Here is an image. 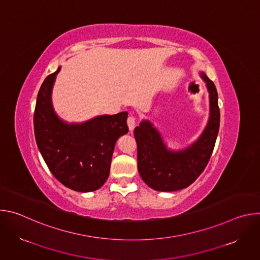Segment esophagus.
<instances>
[{"instance_id":"1","label":"esophagus","mask_w":260,"mask_h":260,"mask_svg":"<svg viewBox=\"0 0 260 260\" xmlns=\"http://www.w3.org/2000/svg\"><path fill=\"white\" fill-rule=\"evenodd\" d=\"M136 122H137V120H136V118L134 116H129L127 118V125H128V128H129L131 132L134 131V128L136 126Z\"/></svg>"}]
</instances>
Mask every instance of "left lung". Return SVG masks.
Segmentation results:
<instances>
[{
  "instance_id": "obj_1",
  "label": "left lung",
  "mask_w": 260,
  "mask_h": 260,
  "mask_svg": "<svg viewBox=\"0 0 260 260\" xmlns=\"http://www.w3.org/2000/svg\"><path fill=\"white\" fill-rule=\"evenodd\" d=\"M209 93V118L201 135L189 145L172 149L160 132L148 119L135 128L138 170L142 180L156 191H176L188 187L205 170L217 139L220 111L215 84L199 72Z\"/></svg>"
}]
</instances>
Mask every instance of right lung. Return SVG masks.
<instances>
[{
    "instance_id": "right-lung-1",
    "label": "right lung",
    "mask_w": 260,
    "mask_h": 260,
    "mask_svg": "<svg viewBox=\"0 0 260 260\" xmlns=\"http://www.w3.org/2000/svg\"><path fill=\"white\" fill-rule=\"evenodd\" d=\"M61 67L42 83L37 96L34 131L38 149L52 175L68 188L90 192L109 177L117 140L127 134V112L98 115L82 122L58 116L52 89Z\"/></svg>"
}]
</instances>
